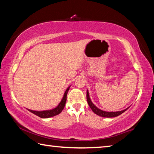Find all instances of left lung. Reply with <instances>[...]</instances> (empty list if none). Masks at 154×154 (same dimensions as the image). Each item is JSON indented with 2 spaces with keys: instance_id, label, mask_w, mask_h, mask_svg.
<instances>
[{
  "instance_id": "8db88e82",
  "label": "left lung",
  "mask_w": 154,
  "mask_h": 154,
  "mask_svg": "<svg viewBox=\"0 0 154 154\" xmlns=\"http://www.w3.org/2000/svg\"><path fill=\"white\" fill-rule=\"evenodd\" d=\"M86 97H87V101H88V105H89L90 107L91 108V109H92L94 113L96 115H98L99 116L103 117V118H115V117H117L119 116V115L123 113L124 112L126 111L127 109L130 107V106H128V107L124 109V110L119 111H105L101 110L100 109L98 108L97 106H96L92 102V100H91L90 97L89 92H88V90H87Z\"/></svg>"
}]
</instances>
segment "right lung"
Segmentation results:
<instances>
[{
  "instance_id": "obj_1",
  "label": "right lung",
  "mask_w": 154,
  "mask_h": 154,
  "mask_svg": "<svg viewBox=\"0 0 154 154\" xmlns=\"http://www.w3.org/2000/svg\"><path fill=\"white\" fill-rule=\"evenodd\" d=\"M70 87H71V85L66 88V90H65L64 96L62 98L60 103L58 104V105L54 109H50V110H45V111H33V110H31V109H27L30 112H31V113H34L38 117H40L41 118H51V117L57 116V115L60 113L63 110V109L65 106V104H66V96H67V93L69 90Z\"/></svg>"
}]
</instances>
